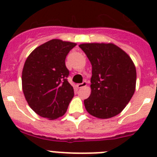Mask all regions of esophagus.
<instances>
[{
	"label": "esophagus",
	"instance_id": "obj_1",
	"mask_svg": "<svg viewBox=\"0 0 157 157\" xmlns=\"http://www.w3.org/2000/svg\"><path fill=\"white\" fill-rule=\"evenodd\" d=\"M86 86V81H84L83 82H82V83H78V84H77V87L78 89L82 88V87Z\"/></svg>",
	"mask_w": 157,
	"mask_h": 157
}]
</instances>
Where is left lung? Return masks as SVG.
Wrapping results in <instances>:
<instances>
[{"label":"left lung","mask_w":157,"mask_h":157,"mask_svg":"<svg viewBox=\"0 0 157 157\" xmlns=\"http://www.w3.org/2000/svg\"><path fill=\"white\" fill-rule=\"evenodd\" d=\"M92 65L91 94L86 109L100 119L116 116L134 95L136 69L132 59L114 44L86 43L79 45Z\"/></svg>","instance_id":"obj_1"}]
</instances>
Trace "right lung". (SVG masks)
Returning <instances> with one entry per match:
<instances>
[{
    "label": "right lung",
    "mask_w": 157,
    "mask_h": 157,
    "mask_svg": "<svg viewBox=\"0 0 157 157\" xmlns=\"http://www.w3.org/2000/svg\"><path fill=\"white\" fill-rule=\"evenodd\" d=\"M75 45L50 40L36 48L25 62L23 94L29 106L41 117L54 120L63 116L74 97V89L67 81L69 70L65 59Z\"/></svg>",
    "instance_id": "add662e5"
}]
</instances>
